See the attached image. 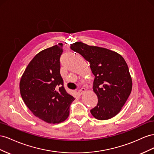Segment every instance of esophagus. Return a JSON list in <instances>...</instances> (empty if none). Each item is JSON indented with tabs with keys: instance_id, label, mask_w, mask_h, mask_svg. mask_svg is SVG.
Listing matches in <instances>:
<instances>
[{
	"instance_id": "1",
	"label": "esophagus",
	"mask_w": 154,
	"mask_h": 154,
	"mask_svg": "<svg viewBox=\"0 0 154 154\" xmlns=\"http://www.w3.org/2000/svg\"><path fill=\"white\" fill-rule=\"evenodd\" d=\"M86 91V90L85 88H82L81 90L78 91V94H79V95H82V94L85 93Z\"/></svg>"
}]
</instances>
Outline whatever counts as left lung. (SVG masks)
<instances>
[{
    "label": "left lung",
    "mask_w": 154,
    "mask_h": 154,
    "mask_svg": "<svg viewBox=\"0 0 154 154\" xmlns=\"http://www.w3.org/2000/svg\"><path fill=\"white\" fill-rule=\"evenodd\" d=\"M70 48L90 63L95 76L93 90L98 103L90 112L99 120H107L121 111L132 88L129 69L123 57L106 48L90 46L81 42Z\"/></svg>",
    "instance_id": "left-lung-1"
}]
</instances>
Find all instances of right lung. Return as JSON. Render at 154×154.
I'll return each instance as SVG.
<instances>
[{"label":"right lung","instance_id":"right-lung-1","mask_svg":"<svg viewBox=\"0 0 154 154\" xmlns=\"http://www.w3.org/2000/svg\"><path fill=\"white\" fill-rule=\"evenodd\" d=\"M63 44L39 52L26 68L20 82L23 100L35 116L48 123L64 121L75 98L64 87L60 73Z\"/></svg>","mask_w":154,"mask_h":154}]
</instances>
